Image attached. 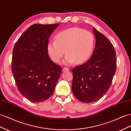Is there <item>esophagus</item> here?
<instances>
[{
    "label": "esophagus",
    "instance_id": "obj_1",
    "mask_svg": "<svg viewBox=\"0 0 131 131\" xmlns=\"http://www.w3.org/2000/svg\"><path fill=\"white\" fill-rule=\"evenodd\" d=\"M63 72H67V71H69V69L68 68H63Z\"/></svg>",
    "mask_w": 131,
    "mask_h": 131
}]
</instances>
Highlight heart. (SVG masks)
<instances>
[{
    "label": "heart",
    "mask_w": 131,
    "mask_h": 131,
    "mask_svg": "<svg viewBox=\"0 0 131 131\" xmlns=\"http://www.w3.org/2000/svg\"><path fill=\"white\" fill-rule=\"evenodd\" d=\"M94 37L90 31L73 27L59 32L55 41L49 40L47 48L52 61L58 63L64 54L63 63L70 65L75 62L80 64L90 57L93 50Z\"/></svg>",
    "instance_id": "b5f03b06"
}]
</instances>
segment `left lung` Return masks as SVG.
<instances>
[{
	"instance_id": "left-lung-1",
	"label": "left lung",
	"mask_w": 131,
	"mask_h": 131,
	"mask_svg": "<svg viewBox=\"0 0 131 131\" xmlns=\"http://www.w3.org/2000/svg\"><path fill=\"white\" fill-rule=\"evenodd\" d=\"M93 32L96 42L91 58L72 70L73 93L85 103L96 101L104 96L111 85L116 68L113 45L94 27Z\"/></svg>"
}]
</instances>
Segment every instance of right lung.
I'll list each match as a JSON object with an SVG mask.
<instances>
[{
    "label": "right lung",
    "mask_w": 131,
    "mask_h": 131,
    "mask_svg": "<svg viewBox=\"0 0 131 131\" xmlns=\"http://www.w3.org/2000/svg\"><path fill=\"white\" fill-rule=\"evenodd\" d=\"M59 25L34 24L14 46L12 70L20 93L33 102L47 100L54 91L62 68L49 58L48 38Z\"/></svg>",
    "instance_id": "1"
}]
</instances>
